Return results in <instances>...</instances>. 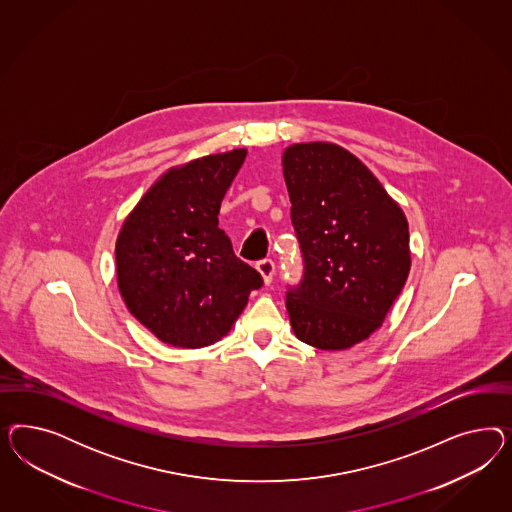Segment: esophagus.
I'll list each match as a JSON object with an SVG mask.
<instances>
[{
  "label": "esophagus",
  "mask_w": 512,
  "mask_h": 512,
  "mask_svg": "<svg viewBox=\"0 0 512 512\" xmlns=\"http://www.w3.org/2000/svg\"><path fill=\"white\" fill-rule=\"evenodd\" d=\"M257 270L261 272V276H263L264 283L268 285L272 278H274V272H276V264L272 259H263V261H259L257 263Z\"/></svg>",
  "instance_id": "esophagus-1"
}]
</instances>
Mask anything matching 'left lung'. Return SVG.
I'll return each instance as SVG.
<instances>
[{
	"instance_id": "left-lung-1",
	"label": "left lung",
	"mask_w": 512,
	"mask_h": 512,
	"mask_svg": "<svg viewBox=\"0 0 512 512\" xmlns=\"http://www.w3.org/2000/svg\"><path fill=\"white\" fill-rule=\"evenodd\" d=\"M304 274L285 306L296 338L323 351L366 340L383 325L411 268L402 208L370 169L336 144L283 154Z\"/></svg>"
}]
</instances>
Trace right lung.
I'll return each mask as SVG.
<instances>
[{
  "mask_svg": "<svg viewBox=\"0 0 512 512\" xmlns=\"http://www.w3.org/2000/svg\"><path fill=\"white\" fill-rule=\"evenodd\" d=\"M246 150L206 155L167 172L127 216L116 240L125 306L155 336L197 349L221 340L261 274L217 227L221 201Z\"/></svg>",
  "mask_w": 512,
  "mask_h": 512,
  "instance_id": "add662e5",
  "label": "right lung"
}]
</instances>
